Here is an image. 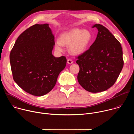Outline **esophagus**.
I'll use <instances>...</instances> for the list:
<instances>
[{"label": "esophagus", "mask_w": 134, "mask_h": 134, "mask_svg": "<svg viewBox=\"0 0 134 134\" xmlns=\"http://www.w3.org/2000/svg\"><path fill=\"white\" fill-rule=\"evenodd\" d=\"M73 63H74V62H73L71 59H68L67 60V63L69 64H72Z\"/></svg>", "instance_id": "34e87169"}]
</instances>
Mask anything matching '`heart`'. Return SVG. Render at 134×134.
<instances>
[{
	"label": "heart",
	"instance_id": "1",
	"mask_svg": "<svg viewBox=\"0 0 134 134\" xmlns=\"http://www.w3.org/2000/svg\"><path fill=\"white\" fill-rule=\"evenodd\" d=\"M92 40V35L87 30L75 28L60 35V40L55 42V48L62 51L64 45H69L68 50L73 54H80L84 52Z\"/></svg>",
	"mask_w": 134,
	"mask_h": 134
}]
</instances>
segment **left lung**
I'll return each mask as SVG.
<instances>
[{"mask_svg": "<svg viewBox=\"0 0 134 134\" xmlns=\"http://www.w3.org/2000/svg\"><path fill=\"white\" fill-rule=\"evenodd\" d=\"M98 33L90 48L76 58L80 66L77 80L85 90L104 91L116 82L124 66L120 43L105 27L95 24Z\"/></svg>", "mask_w": 134, "mask_h": 134, "instance_id": "1", "label": "left lung"}]
</instances>
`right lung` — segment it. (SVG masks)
Instances as JSON below:
<instances>
[{
    "mask_svg": "<svg viewBox=\"0 0 134 134\" xmlns=\"http://www.w3.org/2000/svg\"><path fill=\"white\" fill-rule=\"evenodd\" d=\"M54 37L48 24H35L18 37L10 53L13 77L27 93L40 97L55 86L65 68V56L52 54Z\"/></svg>",
    "mask_w": 134,
    "mask_h": 134,
    "instance_id": "right-lung-1",
    "label": "right lung"
}]
</instances>
